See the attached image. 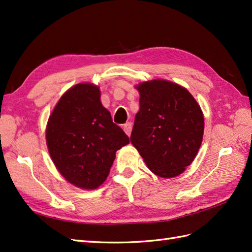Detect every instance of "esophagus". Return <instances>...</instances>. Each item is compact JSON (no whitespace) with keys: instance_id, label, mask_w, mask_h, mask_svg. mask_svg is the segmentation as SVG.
Segmentation results:
<instances>
[{"instance_id":"obj_1","label":"esophagus","mask_w":252,"mask_h":252,"mask_svg":"<svg viewBox=\"0 0 252 252\" xmlns=\"http://www.w3.org/2000/svg\"><path fill=\"white\" fill-rule=\"evenodd\" d=\"M122 127H123V131L126 132V134L127 136H130L131 131H132V123L131 122H126V123H125V125L122 126Z\"/></svg>"}]
</instances>
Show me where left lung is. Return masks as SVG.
<instances>
[{"instance_id": "8db88e82", "label": "left lung", "mask_w": 252, "mask_h": 252, "mask_svg": "<svg viewBox=\"0 0 252 252\" xmlns=\"http://www.w3.org/2000/svg\"><path fill=\"white\" fill-rule=\"evenodd\" d=\"M140 110L131 143L153 173L171 179L182 174L199 151L205 120L199 104L180 84L155 79L135 85Z\"/></svg>"}]
</instances>
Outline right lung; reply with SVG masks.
<instances>
[{"label": "right lung", "mask_w": 252, "mask_h": 252, "mask_svg": "<svg viewBox=\"0 0 252 252\" xmlns=\"http://www.w3.org/2000/svg\"><path fill=\"white\" fill-rule=\"evenodd\" d=\"M45 137L58 172L82 189L103 184L116 152L130 142L112 122L101 105L99 87L93 83L76 84L62 95L47 121Z\"/></svg>", "instance_id": "right-lung-1"}]
</instances>
